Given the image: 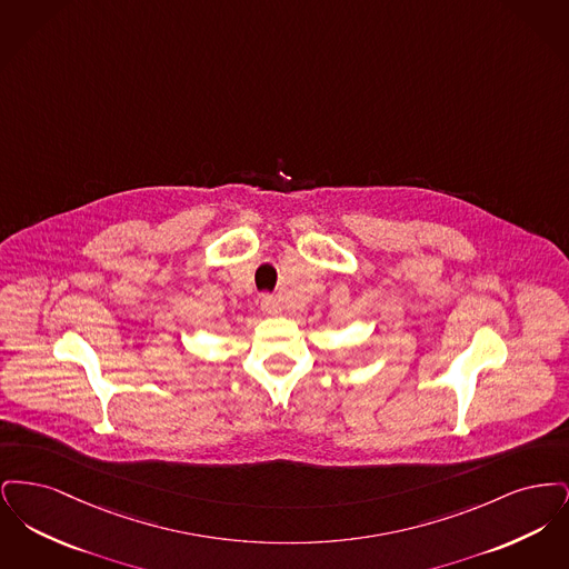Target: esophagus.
<instances>
[{"instance_id":"obj_1","label":"esophagus","mask_w":569,"mask_h":569,"mask_svg":"<svg viewBox=\"0 0 569 569\" xmlns=\"http://www.w3.org/2000/svg\"><path fill=\"white\" fill-rule=\"evenodd\" d=\"M260 307H262V311H264L267 316H277V313H281L279 302H277L274 298L269 297V295H264V297H262V300H260Z\"/></svg>"}]
</instances>
